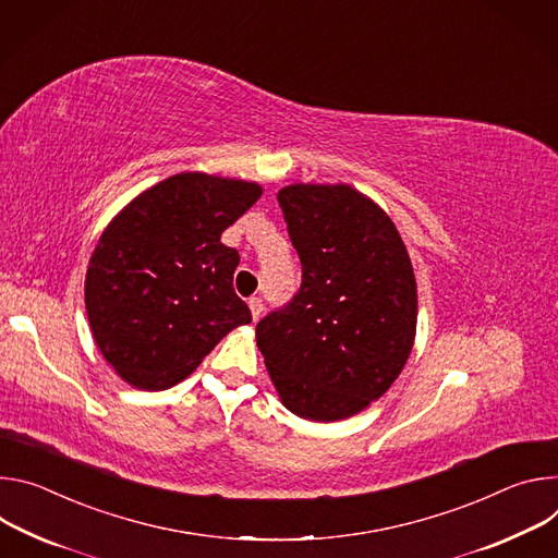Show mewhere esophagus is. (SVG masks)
Returning a JSON list of instances; mask_svg holds the SVG:
<instances>
[{"label": "esophagus", "mask_w": 558, "mask_h": 558, "mask_svg": "<svg viewBox=\"0 0 558 558\" xmlns=\"http://www.w3.org/2000/svg\"><path fill=\"white\" fill-rule=\"evenodd\" d=\"M247 305H251V313H253V319L259 322L262 315H264V301L259 296H253L251 301H247Z\"/></svg>", "instance_id": "obj_1"}]
</instances>
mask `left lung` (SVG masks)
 Here are the masks:
<instances>
[{
    "instance_id": "1",
    "label": "left lung",
    "mask_w": 558,
    "mask_h": 558,
    "mask_svg": "<svg viewBox=\"0 0 558 558\" xmlns=\"http://www.w3.org/2000/svg\"><path fill=\"white\" fill-rule=\"evenodd\" d=\"M303 281L257 324L281 403L335 423L384 397L416 335V279L388 213L348 183H290L277 195Z\"/></svg>"
}]
</instances>
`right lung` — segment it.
Masks as SVG:
<instances>
[{
	"instance_id": "add662e5",
	"label": "right lung",
	"mask_w": 558,
	"mask_h": 558,
	"mask_svg": "<svg viewBox=\"0 0 558 558\" xmlns=\"http://www.w3.org/2000/svg\"><path fill=\"white\" fill-rule=\"evenodd\" d=\"M262 193L257 181L179 172L104 228L84 301L101 356L129 386H177L230 330L253 322L232 288L239 253L221 234Z\"/></svg>"
}]
</instances>
